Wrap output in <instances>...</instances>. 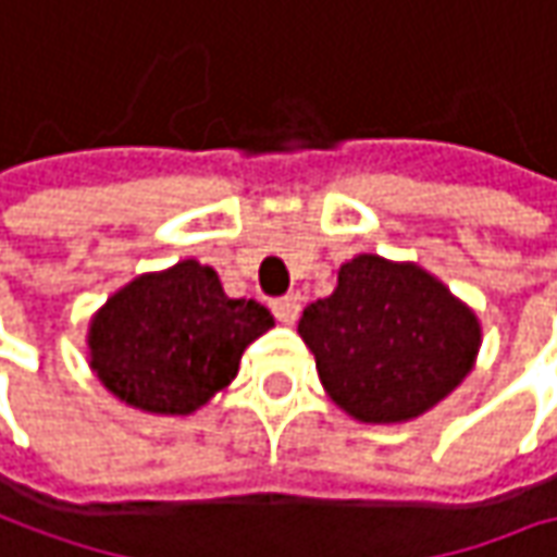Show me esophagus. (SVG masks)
<instances>
[{
  "mask_svg": "<svg viewBox=\"0 0 557 557\" xmlns=\"http://www.w3.org/2000/svg\"><path fill=\"white\" fill-rule=\"evenodd\" d=\"M271 311H274V318H277L280 324H296V321H299V311H302L299 293H289V296H283V299H274V302H271Z\"/></svg>",
  "mask_w": 557,
  "mask_h": 557,
  "instance_id": "1",
  "label": "esophagus"
}]
</instances>
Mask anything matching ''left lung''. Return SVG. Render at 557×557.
I'll return each mask as SVG.
<instances>
[{
  "label": "left lung",
  "mask_w": 557,
  "mask_h": 557,
  "mask_svg": "<svg viewBox=\"0 0 557 557\" xmlns=\"http://www.w3.org/2000/svg\"><path fill=\"white\" fill-rule=\"evenodd\" d=\"M299 336L314 355L326 396L361 423H405L471 374L480 318L414 261L355 255L336 289L311 302Z\"/></svg>",
  "instance_id": "obj_1"
}]
</instances>
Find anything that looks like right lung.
Wrapping results in <instances>:
<instances>
[{
	"mask_svg": "<svg viewBox=\"0 0 557 557\" xmlns=\"http://www.w3.org/2000/svg\"><path fill=\"white\" fill-rule=\"evenodd\" d=\"M274 326L255 299H231L196 258L139 274L86 330V361L114 399L146 414H193L231 386L249 343Z\"/></svg>",
	"mask_w": 557,
	"mask_h": 557,
	"instance_id": "obj_1",
	"label": "right lung"
}]
</instances>
